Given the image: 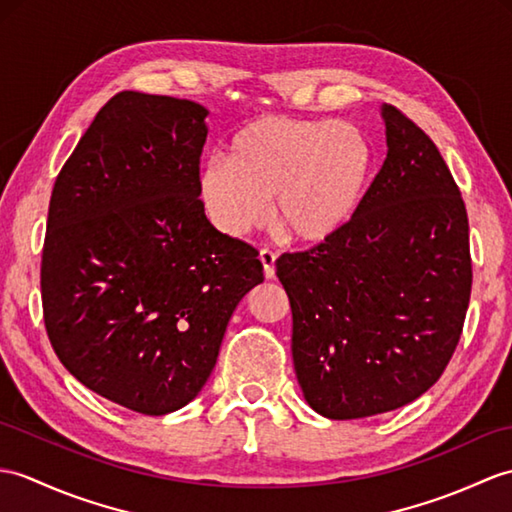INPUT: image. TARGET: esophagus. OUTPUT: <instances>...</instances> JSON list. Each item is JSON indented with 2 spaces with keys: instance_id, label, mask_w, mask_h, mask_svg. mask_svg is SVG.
<instances>
[{
  "instance_id": "esophagus-1",
  "label": "esophagus",
  "mask_w": 512,
  "mask_h": 512,
  "mask_svg": "<svg viewBox=\"0 0 512 512\" xmlns=\"http://www.w3.org/2000/svg\"><path fill=\"white\" fill-rule=\"evenodd\" d=\"M259 261L264 264V277L266 279H275V261H277V255L268 251V248H261L259 251Z\"/></svg>"
}]
</instances>
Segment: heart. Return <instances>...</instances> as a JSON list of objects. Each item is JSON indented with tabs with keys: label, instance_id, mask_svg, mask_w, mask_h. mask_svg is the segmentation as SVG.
<instances>
[{
	"label": "heart",
	"instance_id": "1",
	"mask_svg": "<svg viewBox=\"0 0 512 512\" xmlns=\"http://www.w3.org/2000/svg\"><path fill=\"white\" fill-rule=\"evenodd\" d=\"M373 150L340 120L266 115L233 135L227 159L200 168L198 196L216 229L242 237L268 218L294 242L318 244L351 220L366 192Z\"/></svg>",
	"mask_w": 512,
	"mask_h": 512
}]
</instances>
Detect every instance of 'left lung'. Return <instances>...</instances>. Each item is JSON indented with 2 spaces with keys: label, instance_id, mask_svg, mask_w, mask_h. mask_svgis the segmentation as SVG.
<instances>
[{
  "label": "left lung",
  "instance_id": "obj_1",
  "mask_svg": "<svg viewBox=\"0 0 512 512\" xmlns=\"http://www.w3.org/2000/svg\"><path fill=\"white\" fill-rule=\"evenodd\" d=\"M388 154L351 220L277 259L292 307V360L327 419L397 410L438 382L471 296L465 200L434 141L382 106Z\"/></svg>",
  "mask_w": 512,
  "mask_h": 512
}]
</instances>
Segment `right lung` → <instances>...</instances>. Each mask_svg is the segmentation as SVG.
<instances>
[{"label": "right lung", "instance_id": "right-lung-1", "mask_svg": "<svg viewBox=\"0 0 512 512\" xmlns=\"http://www.w3.org/2000/svg\"><path fill=\"white\" fill-rule=\"evenodd\" d=\"M207 109L122 91L65 161L41 255L45 331L67 371L117 406L174 412L205 386L257 251L198 196Z\"/></svg>", "mask_w": 512, "mask_h": 512}]
</instances>
